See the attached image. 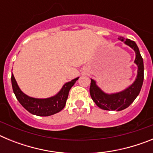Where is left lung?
Listing matches in <instances>:
<instances>
[{"mask_svg": "<svg viewBox=\"0 0 153 153\" xmlns=\"http://www.w3.org/2000/svg\"><path fill=\"white\" fill-rule=\"evenodd\" d=\"M119 40H122L126 45L129 46L136 52L135 63L138 66L137 77L134 83L130 86L120 93L114 94H106L102 92L96 84V82L91 79L90 86V93L93 102L97 104L100 109L104 110H117L120 111L130 106L135 99L140 94L143 86L144 79V65L143 57L141 56L137 45L133 40L125 39L123 36H120Z\"/></svg>", "mask_w": 153, "mask_h": 153, "instance_id": "1", "label": "left lung"}]
</instances>
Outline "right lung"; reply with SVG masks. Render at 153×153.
<instances>
[{
    "mask_svg": "<svg viewBox=\"0 0 153 153\" xmlns=\"http://www.w3.org/2000/svg\"><path fill=\"white\" fill-rule=\"evenodd\" d=\"M78 79L79 77L65 83L56 96L47 99H36L24 94L19 88L13 74L11 76V83L16 98L29 113L40 117H48L59 113L64 108L69 91Z\"/></svg>",
    "mask_w": 153,
    "mask_h": 153,
    "instance_id": "add662e5",
    "label": "right lung"
}]
</instances>
